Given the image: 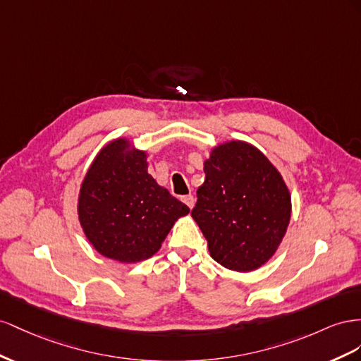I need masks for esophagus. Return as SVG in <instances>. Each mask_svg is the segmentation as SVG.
I'll return each instance as SVG.
<instances>
[{"instance_id": "34e87169", "label": "esophagus", "mask_w": 361, "mask_h": 361, "mask_svg": "<svg viewBox=\"0 0 361 361\" xmlns=\"http://www.w3.org/2000/svg\"><path fill=\"white\" fill-rule=\"evenodd\" d=\"M183 200V202L188 205L189 209H193V205H195V198H193V195H186V197H183L181 198Z\"/></svg>"}]
</instances>
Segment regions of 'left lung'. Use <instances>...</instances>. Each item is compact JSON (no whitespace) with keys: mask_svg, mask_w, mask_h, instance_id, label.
<instances>
[{"mask_svg":"<svg viewBox=\"0 0 361 361\" xmlns=\"http://www.w3.org/2000/svg\"><path fill=\"white\" fill-rule=\"evenodd\" d=\"M192 218L207 239L212 259L226 269L251 272L280 246L290 222L292 198L281 173L243 140L214 147Z\"/></svg>","mask_w":361,"mask_h":361,"instance_id":"obj_1","label":"left lung"}]
</instances>
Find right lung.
<instances>
[{"label":"right lung","mask_w":361,"mask_h":361,"mask_svg":"<svg viewBox=\"0 0 361 361\" xmlns=\"http://www.w3.org/2000/svg\"><path fill=\"white\" fill-rule=\"evenodd\" d=\"M78 219L107 259L137 263L156 254L175 221L190 210L148 173L147 152L126 137L102 148L81 183Z\"/></svg>","instance_id":"add662e5"}]
</instances>
